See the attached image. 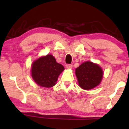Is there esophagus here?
<instances>
[{
    "label": "esophagus",
    "mask_w": 129,
    "mask_h": 129,
    "mask_svg": "<svg viewBox=\"0 0 129 129\" xmlns=\"http://www.w3.org/2000/svg\"><path fill=\"white\" fill-rule=\"evenodd\" d=\"M72 67H73V66L72 64H67L66 66V68L67 69H72Z\"/></svg>",
    "instance_id": "1"
}]
</instances>
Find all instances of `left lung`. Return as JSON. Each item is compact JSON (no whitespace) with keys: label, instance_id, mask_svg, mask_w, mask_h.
<instances>
[{"label":"left lung","instance_id":"8db88e82","mask_svg":"<svg viewBox=\"0 0 129 129\" xmlns=\"http://www.w3.org/2000/svg\"><path fill=\"white\" fill-rule=\"evenodd\" d=\"M80 87L84 90H90L100 84L103 77L101 68L96 63L87 61L80 65L75 70Z\"/></svg>","mask_w":129,"mask_h":129}]
</instances>
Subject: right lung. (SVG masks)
Wrapping results in <instances>:
<instances>
[{
	"instance_id": "add662e5",
	"label": "right lung",
	"mask_w": 129,
	"mask_h": 129,
	"mask_svg": "<svg viewBox=\"0 0 129 129\" xmlns=\"http://www.w3.org/2000/svg\"><path fill=\"white\" fill-rule=\"evenodd\" d=\"M64 67L57 63L51 54L42 56L35 60L31 66V76L39 86L50 88L54 86Z\"/></svg>"
}]
</instances>
